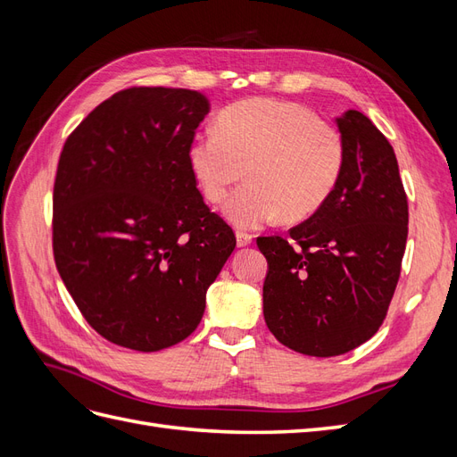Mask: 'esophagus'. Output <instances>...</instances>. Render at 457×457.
<instances>
[{
    "label": "esophagus",
    "mask_w": 457,
    "mask_h": 457,
    "mask_svg": "<svg viewBox=\"0 0 457 457\" xmlns=\"http://www.w3.org/2000/svg\"><path fill=\"white\" fill-rule=\"evenodd\" d=\"M253 242V237L250 232H244V230H238L237 232V244H238V247H245V245H250Z\"/></svg>",
    "instance_id": "34e87169"
}]
</instances>
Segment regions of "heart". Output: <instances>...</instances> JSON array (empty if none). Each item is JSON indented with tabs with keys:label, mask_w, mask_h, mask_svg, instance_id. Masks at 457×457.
Here are the masks:
<instances>
[{
	"label": "heart",
	"mask_w": 457,
	"mask_h": 457,
	"mask_svg": "<svg viewBox=\"0 0 457 457\" xmlns=\"http://www.w3.org/2000/svg\"><path fill=\"white\" fill-rule=\"evenodd\" d=\"M341 131L314 110L278 99H250L227 106L217 128L200 131L188 148L190 171L204 198L223 204L232 187L250 177L228 200L225 215L240 228L316 213L336 190L345 168Z\"/></svg>",
	"instance_id": "1"
}]
</instances>
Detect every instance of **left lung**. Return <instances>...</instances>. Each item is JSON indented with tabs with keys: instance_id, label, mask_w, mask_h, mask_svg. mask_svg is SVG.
Masks as SVG:
<instances>
[{
	"instance_id": "obj_1",
	"label": "left lung",
	"mask_w": 457,
	"mask_h": 457,
	"mask_svg": "<svg viewBox=\"0 0 457 457\" xmlns=\"http://www.w3.org/2000/svg\"><path fill=\"white\" fill-rule=\"evenodd\" d=\"M345 168L328 202L286 237H259L269 272L270 334L309 356H337L383 324L408 238V198L395 150L358 110L337 118Z\"/></svg>"
}]
</instances>
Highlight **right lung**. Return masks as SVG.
<instances>
[{
    "instance_id": "obj_1",
    "label": "right lung",
    "mask_w": 457,
    "mask_h": 457,
    "mask_svg": "<svg viewBox=\"0 0 457 457\" xmlns=\"http://www.w3.org/2000/svg\"><path fill=\"white\" fill-rule=\"evenodd\" d=\"M210 112L200 91L129 87L81 120L53 187V257L79 312L120 347L187 339L237 245L205 205L188 148Z\"/></svg>"
}]
</instances>
